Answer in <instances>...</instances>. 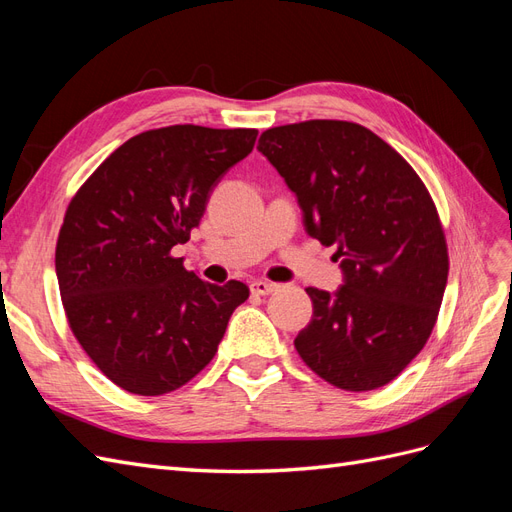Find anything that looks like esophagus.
<instances>
[{
    "mask_svg": "<svg viewBox=\"0 0 512 512\" xmlns=\"http://www.w3.org/2000/svg\"><path fill=\"white\" fill-rule=\"evenodd\" d=\"M275 290H277V286L271 284V282H265V280H256V282L250 284V292L252 294H262V297H265V294L275 292Z\"/></svg>",
    "mask_w": 512,
    "mask_h": 512,
    "instance_id": "34e87169",
    "label": "esophagus"
}]
</instances>
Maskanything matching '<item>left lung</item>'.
Masks as SVG:
<instances>
[{
    "instance_id": "8db88e82",
    "label": "left lung",
    "mask_w": 512,
    "mask_h": 512,
    "mask_svg": "<svg viewBox=\"0 0 512 512\" xmlns=\"http://www.w3.org/2000/svg\"><path fill=\"white\" fill-rule=\"evenodd\" d=\"M258 151L297 196L307 235L337 247L344 275L335 292L305 288L314 314L294 348L337 389H380L438 318L448 254L436 205L412 166L359 123L271 128Z\"/></svg>"
}]
</instances>
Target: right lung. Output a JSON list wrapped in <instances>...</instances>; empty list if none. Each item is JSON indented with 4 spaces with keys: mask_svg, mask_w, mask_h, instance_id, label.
<instances>
[{
    "mask_svg": "<svg viewBox=\"0 0 512 512\" xmlns=\"http://www.w3.org/2000/svg\"><path fill=\"white\" fill-rule=\"evenodd\" d=\"M258 130L170 126L123 143L76 192L55 271L74 337L134 395L190 382L218 352L250 288L209 284L170 250L190 239L209 196L254 149Z\"/></svg>",
    "mask_w": 512,
    "mask_h": 512,
    "instance_id": "right-lung-1",
    "label": "right lung"
}]
</instances>
